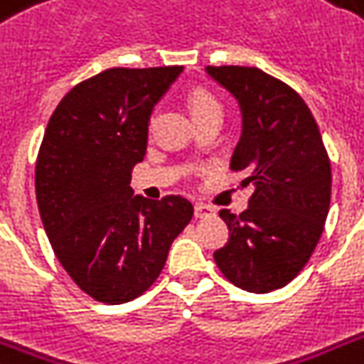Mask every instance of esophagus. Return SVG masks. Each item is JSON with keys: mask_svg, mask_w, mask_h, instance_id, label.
Returning a JSON list of instances; mask_svg holds the SVG:
<instances>
[{"mask_svg": "<svg viewBox=\"0 0 364 364\" xmlns=\"http://www.w3.org/2000/svg\"><path fill=\"white\" fill-rule=\"evenodd\" d=\"M213 213H215V210H213L211 205H205V204L194 205V217H196V219H205V217H211Z\"/></svg>", "mask_w": 364, "mask_h": 364, "instance_id": "1", "label": "esophagus"}]
</instances>
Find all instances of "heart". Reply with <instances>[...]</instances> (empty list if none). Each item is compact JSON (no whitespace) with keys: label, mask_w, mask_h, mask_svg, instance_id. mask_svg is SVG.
<instances>
[{"label":"heart","mask_w":364,"mask_h":364,"mask_svg":"<svg viewBox=\"0 0 364 364\" xmlns=\"http://www.w3.org/2000/svg\"><path fill=\"white\" fill-rule=\"evenodd\" d=\"M188 107L193 111V115H200V113H208V111H223L221 102L205 88H196L191 98H188Z\"/></svg>","instance_id":"heart-1"}]
</instances>
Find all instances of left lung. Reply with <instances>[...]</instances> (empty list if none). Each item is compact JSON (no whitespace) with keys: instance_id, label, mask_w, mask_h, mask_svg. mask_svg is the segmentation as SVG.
<instances>
[{"instance_id":"8db88e82","label":"left lung","mask_w":364,"mask_h":364,"mask_svg":"<svg viewBox=\"0 0 364 364\" xmlns=\"http://www.w3.org/2000/svg\"><path fill=\"white\" fill-rule=\"evenodd\" d=\"M238 100L242 137L230 168L253 185L240 215L221 210L228 242L213 253L228 282L270 293L293 282L321 238L331 205V160L317 122L293 88L259 68L208 65Z\"/></svg>"}]
</instances>
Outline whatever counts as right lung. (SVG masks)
Here are the masks:
<instances>
[{
	"instance_id": "add662e5",
	"label": "right lung",
	"mask_w": 364,
	"mask_h": 364,
	"mask_svg": "<svg viewBox=\"0 0 364 364\" xmlns=\"http://www.w3.org/2000/svg\"><path fill=\"white\" fill-rule=\"evenodd\" d=\"M183 71L111 68L65 94L36 164L37 208L54 255L85 291L122 304L147 291L171 242L193 219L183 196H134L132 170L147 149L154 104Z\"/></svg>"
}]
</instances>
